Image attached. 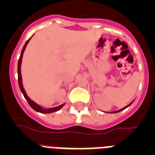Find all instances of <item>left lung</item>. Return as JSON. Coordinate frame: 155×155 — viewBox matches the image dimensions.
I'll return each instance as SVG.
<instances>
[{"mask_svg": "<svg viewBox=\"0 0 155 155\" xmlns=\"http://www.w3.org/2000/svg\"><path fill=\"white\" fill-rule=\"evenodd\" d=\"M132 103H133V102H131V103H130V105H127V106H126V107L123 108V109H120V110H118V111H116V112H114V113H119V112H120V111H122V110H124V109H126V108H127V107H128V106H130V105H131V104H132Z\"/></svg>", "mask_w": 155, "mask_h": 155, "instance_id": "left-lung-1", "label": "left lung"}]
</instances>
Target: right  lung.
<instances>
[{
    "label": "right lung",
    "mask_w": 155,
    "mask_h": 155,
    "mask_svg": "<svg viewBox=\"0 0 155 155\" xmlns=\"http://www.w3.org/2000/svg\"><path fill=\"white\" fill-rule=\"evenodd\" d=\"M30 39H31V38H30ZM29 39H28V40L26 41L25 44L24 46H23V49H22V50H21V55H20V57H19V59H18V79L19 87H20V89H21V91L22 92V94H23V95H24L25 98L27 100L28 103L29 104L30 106H31V107L34 110H35L36 112H39V113H54V112H57V111H58L59 109H61V108L64 106V104H63V105H60V106H57V107L51 108V109H42L40 105H37L36 103H35L33 101H31V100L30 99V98H28V96H27L26 93H25L24 88H23L22 82H21V58H22V56H23V53H24L25 49V47H26V46H27V44H28V41H29Z\"/></svg>",
    "instance_id": "add662e5"
}]
</instances>
